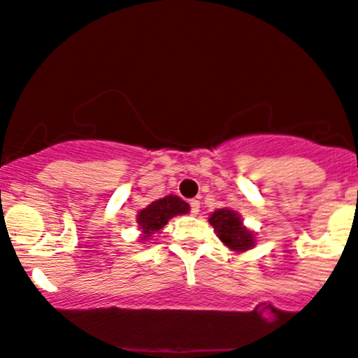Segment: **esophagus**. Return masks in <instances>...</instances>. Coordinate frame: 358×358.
Returning a JSON list of instances; mask_svg holds the SVG:
<instances>
[{
	"mask_svg": "<svg viewBox=\"0 0 358 358\" xmlns=\"http://www.w3.org/2000/svg\"><path fill=\"white\" fill-rule=\"evenodd\" d=\"M190 212H192V215H196V213L200 212V202L199 200H190Z\"/></svg>",
	"mask_w": 358,
	"mask_h": 358,
	"instance_id": "obj_1",
	"label": "esophagus"
}]
</instances>
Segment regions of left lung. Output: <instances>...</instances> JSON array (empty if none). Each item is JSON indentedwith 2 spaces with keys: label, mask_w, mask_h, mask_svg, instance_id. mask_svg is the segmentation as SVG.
Segmentation results:
<instances>
[{
  "label": "left lung",
  "mask_w": 358,
  "mask_h": 358,
  "mask_svg": "<svg viewBox=\"0 0 358 358\" xmlns=\"http://www.w3.org/2000/svg\"><path fill=\"white\" fill-rule=\"evenodd\" d=\"M208 222H210L219 239L236 252H244V250L252 249L256 244L254 234L248 227H244L239 213L231 210V208H217L208 217Z\"/></svg>",
  "instance_id": "8db88e82"
}]
</instances>
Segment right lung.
I'll list each match as a JSON object with an SVG mask.
<instances>
[{"label":"right lung","instance_id":"right-lung-1","mask_svg":"<svg viewBox=\"0 0 358 358\" xmlns=\"http://www.w3.org/2000/svg\"><path fill=\"white\" fill-rule=\"evenodd\" d=\"M188 210H190V205L176 195H166L165 199L151 202L138 213V225L143 232L139 241H148L155 232L162 231L171 217L183 215Z\"/></svg>","mask_w":358,"mask_h":358}]
</instances>
